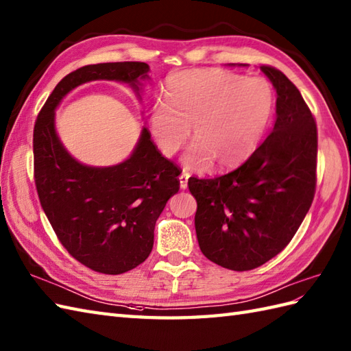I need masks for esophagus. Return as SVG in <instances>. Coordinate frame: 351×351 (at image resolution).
Masks as SVG:
<instances>
[{"label": "esophagus", "mask_w": 351, "mask_h": 351, "mask_svg": "<svg viewBox=\"0 0 351 351\" xmlns=\"http://www.w3.org/2000/svg\"><path fill=\"white\" fill-rule=\"evenodd\" d=\"M189 178H190L189 172H182L181 175H179V182H181V189H186V186H189Z\"/></svg>", "instance_id": "34e87169"}]
</instances>
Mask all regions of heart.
Listing matches in <instances>:
<instances>
[{
	"mask_svg": "<svg viewBox=\"0 0 351 351\" xmlns=\"http://www.w3.org/2000/svg\"><path fill=\"white\" fill-rule=\"evenodd\" d=\"M274 113V91L263 77H245L221 69L172 73L165 101L152 104L148 128L160 152L172 157L190 137L185 162L219 169L241 165L266 133Z\"/></svg>",
	"mask_w": 351,
	"mask_h": 351,
	"instance_id": "1",
	"label": "heart"
}]
</instances>
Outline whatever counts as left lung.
Returning a JSON list of instances; mask_svg holds the SVG:
<instances>
[{"mask_svg":"<svg viewBox=\"0 0 351 351\" xmlns=\"http://www.w3.org/2000/svg\"><path fill=\"white\" fill-rule=\"evenodd\" d=\"M260 69L278 94L271 134L232 172L189 179L202 252L238 272L265 265L289 245L317 185L315 118L282 71L272 65Z\"/></svg>","mask_w":351,"mask_h":351,"instance_id":"obj_1","label":"left lung"}]
</instances>
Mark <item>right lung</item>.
Segmentation results:
<instances>
[{
	"label": "right lung",
	"mask_w": 351,
	"mask_h": 351,
	"mask_svg": "<svg viewBox=\"0 0 351 351\" xmlns=\"http://www.w3.org/2000/svg\"><path fill=\"white\" fill-rule=\"evenodd\" d=\"M146 62L84 65L60 80L40 110L32 134L34 182L45 214L69 254L95 272L119 275L143 263L167 200L179 191V167L162 157L148 128L132 157L112 167L80 165L53 127L62 97L89 80H119L138 91Z\"/></svg>",
	"instance_id": "add662e5"
}]
</instances>
